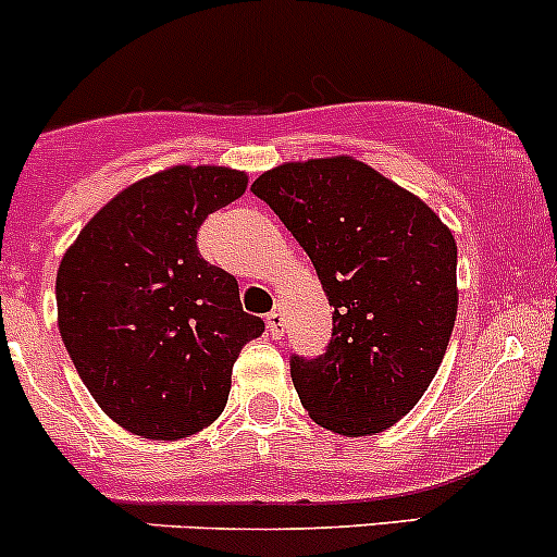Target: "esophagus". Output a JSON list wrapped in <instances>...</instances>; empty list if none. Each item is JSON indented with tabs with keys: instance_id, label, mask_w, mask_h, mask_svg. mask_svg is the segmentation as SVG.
I'll return each mask as SVG.
<instances>
[{
	"instance_id": "1",
	"label": "esophagus",
	"mask_w": 557,
	"mask_h": 557,
	"mask_svg": "<svg viewBox=\"0 0 557 557\" xmlns=\"http://www.w3.org/2000/svg\"><path fill=\"white\" fill-rule=\"evenodd\" d=\"M265 324H268V332H271L273 337H281L284 335V319H281V311L278 308H273L271 313L265 317Z\"/></svg>"
}]
</instances>
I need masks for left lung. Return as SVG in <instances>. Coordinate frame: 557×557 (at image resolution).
Returning <instances> with one entry per match:
<instances>
[{
	"label": "left lung",
	"mask_w": 557,
	"mask_h": 557,
	"mask_svg": "<svg viewBox=\"0 0 557 557\" xmlns=\"http://www.w3.org/2000/svg\"><path fill=\"white\" fill-rule=\"evenodd\" d=\"M317 268L332 341L289 357L311 418L346 437L394 426L423 397L456 324V240L440 216L354 158L284 163L251 185Z\"/></svg>",
	"instance_id": "obj_1"
}]
</instances>
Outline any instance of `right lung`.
I'll use <instances>...</instances> for the list:
<instances>
[{"instance_id": "obj_1", "label": "right lung", "mask_w": 557, "mask_h": 557, "mask_svg": "<svg viewBox=\"0 0 557 557\" xmlns=\"http://www.w3.org/2000/svg\"><path fill=\"white\" fill-rule=\"evenodd\" d=\"M246 190L244 171L176 165L136 182L83 227L55 276L59 330L101 410L180 440L225 410L240 348L265 321L198 251V227Z\"/></svg>"}]
</instances>
